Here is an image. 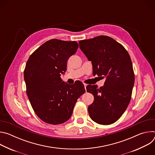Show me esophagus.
I'll list each match as a JSON object with an SVG mask.
<instances>
[{"label": "esophagus", "mask_w": 155, "mask_h": 155, "mask_svg": "<svg viewBox=\"0 0 155 155\" xmlns=\"http://www.w3.org/2000/svg\"><path fill=\"white\" fill-rule=\"evenodd\" d=\"M83 84H84V88H85V90H86V87L87 84H86V83H83Z\"/></svg>", "instance_id": "esophagus-1"}]
</instances>
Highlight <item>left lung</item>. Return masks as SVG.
<instances>
[{
	"instance_id": "8db88e82",
	"label": "left lung",
	"mask_w": 155,
	"mask_h": 155,
	"mask_svg": "<svg viewBox=\"0 0 155 155\" xmlns=\"http://www.w3.org/2000/svg\"><path fill=\"white\" fill-rule=\"evenodd\" d=\"M78 43L92 62L93 75L105 78L102 87L86 86L87 92L94 96V102L88 107L90 117L98 124H111L122 116L131 99L135 77L130 56L121 44L108 36Z\"/></svg>"
}]
</instances>
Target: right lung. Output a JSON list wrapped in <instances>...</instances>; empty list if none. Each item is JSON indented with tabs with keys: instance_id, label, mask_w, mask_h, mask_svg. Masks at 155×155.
I'll return each mask as SVG.
<instances>
[{
	"instance_id": "1",
	"label": "right lung",
	"mask_w": 155,
	"mask_h": 155,
	"mask_svg": "<svg viewBox=\"0 0 155 155\" xmlns=\"http://www.w3.org/2000/svg\"><path fill=\"white\" fill-rule=\"evenodd\" d=\"M78 48L75 41L51 39L29 56L24 71L26 93L37 117L51 124L67 121L77 99L85 93L81 82L62 81L61 73L67 70V62Z\"/></svg>"
}]
</instances>
